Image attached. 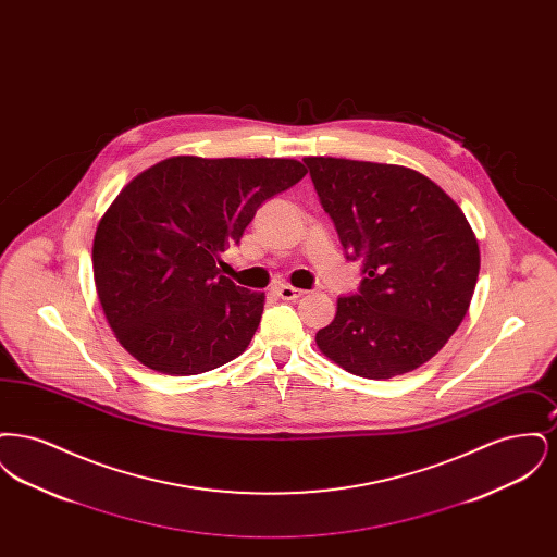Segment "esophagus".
I'll list each match as a JSON object with an SVG mask.
<instances>
[{
	"instance_id": "esophagus-1",
	"label": "esophagus",
	"mask_w": 557,
	"mask_h": 557,
	"mask_svg": "<svg viewBox=\"0 0 557 557\" xmlns=\"http://www.w3.org/2000/svg\"><path fill=\"white\" fill-rule=\"evenodd\" d=\"M275 292L282 300H298V298L305 296V290H298V288H292V286H280V288H275Z\"/></svg>"
}]
</instances>
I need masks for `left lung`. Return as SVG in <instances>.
<instances>
[{
	"instance_id": "obj_1",
	"label": "left lung",
	"mask_w": 557,
	"mask_h": 557,
	"mask_svg": "<svg viewBox=\"0 0 557 557\" xmlns=\"http://www.w3.org/2000/svg\"><path fill=\"white\" fill-rule=\"evenodd\" d=\"M346 259L363 263L355 296L319 330L343 370L388 380L430 361L466 318L480 271L463 211L422 173L382 162L307 157Z\"/></svg>"
}]
</instances>
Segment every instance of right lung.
<instances>
[{"mask_svg":"<svg viewBox=\"0 0 557 557\" xmlns=\"http://www.w3.org/2000/svg\"><path fill=\"white\" fill-rule=\"evenodd\" d=\"M307 175L294 159L171 157L133 177L94 236V280L121 346L150 370L196 375L250 345L265 294L221 273L257 209Z\"/></svg>","mask_w":557,"mask_h":557,"instance_id":"right-lung-1","label":"right lung"}]
</instances>
